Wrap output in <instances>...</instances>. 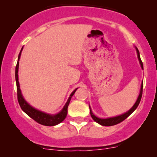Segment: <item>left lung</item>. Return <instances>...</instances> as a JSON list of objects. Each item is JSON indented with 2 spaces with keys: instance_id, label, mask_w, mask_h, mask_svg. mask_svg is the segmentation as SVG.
I'll return each instance as SVG.
<instances>
[{
  "instance_id": "obj_1",
  "label": "left lung",
  "mask_w": 157,
  "mask_h": 157,
  "mask_svg": "<svg viewBox=\"0 0 157 157\" xmlns=\"http://www.w3.org/2000/svg\"><path fill=\"white\" fill-rule=\"evenodd\" d=\"M136 50H137V57H138V59H139V61H140V65H141L142 69H144L143 62H142L141 59H140V53H139L138 49L136 48ZM142 93H143V83H142V84H141V88H140V94H139L138 98H137V102H136L135 104H134V105H133L132 108L130 109V110L128 111V112H126V113L123 114V115H119V116H117V117H114V118H105V119H102V118H97V117H96V116H95V115H93V112H92L91 109H90V115H91V117H92V118H93V119L94 120V121H96V122L99 123V124H101V125H103V126L115 125V124H118V123L121 122V121H124V119H126V118H127L129 116V115H131V114L132 113V112H134V111L136 109H137V107L138 106L139 103H140V99H141Z\"/></svg>"
}]
</instances>
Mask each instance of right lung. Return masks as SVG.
Returning <instances> with one entry per match:
<instances>
[{"label":"right lung","instance_id":"right-lung-1","mask_svg":"<svg viewBox=\"0 0 157 157\" xmlns=\"http://www.w3.org/2000/svg\"><path fill=\"white\" fill-rule=\"evenodd\" d=\"M22 50H23V48H22L20 54H19L18 61H17V66H16V71H15V77H16V82H17V99H18L19 104H20V107H21L22 110H23L25 113L27 114L30 118H33L34 121H36V122L39 123V124H42V125H45V126L56 125V124H59V123H61V121H64V118H65L66 116H67V107H68L69 105L70 101H71V97L74 96V93H75L76 90H77V89H76V90L71 93L68 100H67V103L65 104L64 108H63L62 110H61L59 113L57 114V115H48V114L44 113V112H40V111L37 110V109L30 106L29 104L25 101V99H23V96H22L21 91H20V83H19V81H18L19 59H20V55H21Z\"/></svg>","mask_w":157,"mask_h":157}]
</instances>
